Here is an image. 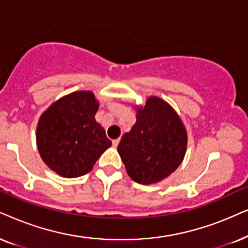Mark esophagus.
I'll return each instance as SVG.
<instances>
[{"instance_id": "34e87169", "label": "esophagus", "mask_w": 248, "mask_h": 248, "mask_svg": "<svg viewBox=\"0 0 248 248\" xmlns=\"http://www.w3.org/2000/svg\"><path fill=\"white\" fill-rule=\"evenodd\" d=\"M119 141H120V138H117V140H112V145H113V147H117Z\"/></svg>"}]
</instances>
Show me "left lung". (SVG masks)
<instances>
[{
    "mask_svg": "<svg viewBox=\"0 0 248 248\" xmlns=\"http://www.w3.org/2000/svg\"><path fill=\"white\" fill-rule=\"evenodd\" d=\"M136 110V124L124 134L118 152L131 179L141 185L156 184L183 162L187 133L179 115L160 97H148Z\"/></svg>",
    "mask_w": 248,
    "mask_h": 248,
    "instance_id": "left-lung-1",
    "label": "left lung"
}]
</instances>
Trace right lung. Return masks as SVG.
<instances>
[{"mask_svg":"<svg viewBox=\"0 0 248 248\" xmlns=\"http://www.w3.org/2000/svg\"><path fill=\"white\" fill-rule=\"evenodd\" d=\"M98 102L81 91L54 102L39 118L36 141L42 160L64 178L84 176L112 145L95 120Z\"/></svg>","mask_w":248,"mask_h":248,"instance_id":"add662e5","label":"right lung"}]
</instances>
